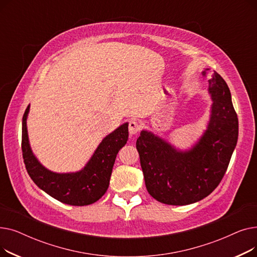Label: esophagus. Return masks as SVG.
Returning a JSON list of instances; mask_svg holds the SVG:
<instances>
[{
  "mask_svg": "<svg viewBox=\"0 0 257 257\" xmlns=\"http://www.w3.org/2000/svg\"><path fill=\"white\" fill-rule=\"evenodd\" d=\"M141 129V123L139 120H136V119H132L130 120L129 123V133L130 136H136V134L139 133Z\"/></svg>",
  "mask_w": 257,
  "mask_h": 257,
  "instance_id": "esophagus-1",
  "label": "esophagus"
}]
</instances>
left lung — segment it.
<instances>
[{
    "label": "left lung",
    "instance_id": "left-lung-1",
    "mask_svg": "<svg viewBox=\"0 0 257 257\" xmlns=\"http://www.w3.org/2000/svg\"><path fill=\"white\" fill-rule=\"evenodd\" d=\"M209 74V116L201 136L181 149L150 130L143 129L137 141L147 191L168 205H187L207 197L221 182L235 149L238 119L225 80Z\"/></svg>",
    "mask_w": 257,
    "mask_h": 257
}]
</instances>
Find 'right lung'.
I'll return each mask as SVG.
<instances>
[{"label":"right lung","mask_w":257,"mask_h":257,"mask_svg":"<svg viewBox=\"0 0 257 257\" xmlns=\"http://www.w3.org/2000/svg\"><path fill=\"white\" fill-rule=\"evenodd\" d=\"M29 111L30 104L23 116L22 151L26 170L34 183L64 204L84 206L97 202L109 186L116 154L128 141V123L107 134L82 169L57 173L47 169L32 151L27 128Z\"/></svg>","instance_id":"1"}]
</instances>
